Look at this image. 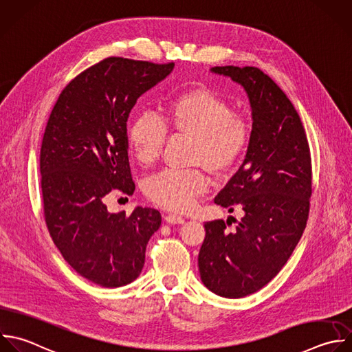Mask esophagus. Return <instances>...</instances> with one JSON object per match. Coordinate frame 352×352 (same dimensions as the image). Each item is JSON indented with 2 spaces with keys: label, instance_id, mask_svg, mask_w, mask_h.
I'll return each instance as SVG.
<instances>
[{
  "label": "esophagus",
  "instance_id": "1",
  "mask_svg": "<svg viewBox=\"0 0 352 352\" xmlns=\"http://www.w3.org/2000/svg\"><path fill=\"white\" fill-rule=\"evenodd\" d=\"M165 221L169 224H183L186 220H184V217L177 216V214H166Z\"/></svg>",
  "mask_w": 352,
  "mask_h": 352
}]
</instances>
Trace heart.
<instances>
[{"instance_id":"b5f03b06","label":"heart","mask_w":352,"mask_h":352,"mask_svg":"<svg viewBox=\"0 0 352 352\" xmlns=\"http://www.w3.org/2000/svg\"><path fill=\"white\" fill-rule=\"evenodd\" d=\"M168 131L192 138V162L214 173H227L246 154L252 142L249 121L234 113L228 99L208 87L183 92L165 106L161 118L138 116L128 131V142L142 165H151L162 154ZM210 180L201 169H166L150 177L144 186L147 198L155 205L187 212Z\"/></svg>"}]
</instances>
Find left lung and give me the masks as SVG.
<instances>
[{"instance_id": "1", "label": "left lung", "mask_w": 352, "mask_h": 352, "mask_svg": "<svg viewBox=\"0 0 352 352\" xmlns=\"http://www.w3.org/2000/svg\"><path fill=\"white\" fill-rule=\"evenodd\" d=\"M212 72L245 88L253 125L243 164L214 198L243 217L232 231L230 220L205 223L198 267L210 292L239 298L265 286L301 238L312 194L311 154L298 113L267 74L250 66Z\"/></svg>"}]
</instances>
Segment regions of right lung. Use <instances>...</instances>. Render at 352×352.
<instances>
[{"label": "right lung", "instance_id": "1", "mask_svg": "<svg viewBox=\"0 0 352 352\" xmlns=\"http://www.w3.org/2000/svg\"><path fill=\"white\" fill-rule=\"evenodd\" d=\"M175 63L107 58L72 80L50 116L40 153L44 217L63 258L103 287L133 282L161 213H110L104 197L132 195L126 121L138 99Z\"/></svg>", "mask_w": 352, "mask_h": 352}]
</instances>
